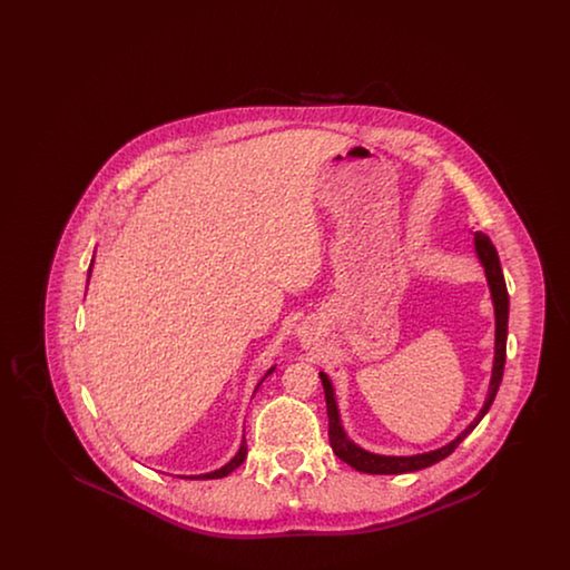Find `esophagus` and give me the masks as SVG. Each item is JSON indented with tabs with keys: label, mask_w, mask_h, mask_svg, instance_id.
Masks as SVG:
<instances>
[{
	"label": "esophagus",
	"mask_w": 570,
	"mask_h": 570,
	"mask_svg": "<svg viewBox=\"0 0 570 570\" xmlns=\"http://www.w3.org/2000/svg\"><path fill=\"white\" fill-rule=\"evenodd\" d=\"M301 340H303V344L309 346V344L314 342V333H312V331H303V333H301Z\"/></svg>",
	"instance_id": "esophagus-1"
}]
</instances>
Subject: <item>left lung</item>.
Returning <instances> with one entry per match:
<instances>
[{"mask_svg":"<svg viewBox=\"0 0 570 570\" xmlns=\"http://www.w3.org/2000/svg\"><path fill=\"white\" fill-rule=\"evenodd\" d=\"M474 252L479 263L485 269L488 277L489 293H491V303H493V314H495V353H493V370H491V380H489L488 397L485 404L481 407V412L476 414V419L461 432L455 440H451L449 444L428 451V453H419V455H379V453H370L365 449H361L358 444H354L353 440L346 435L342 428V419H340V410L335 402V391L333 384L326 376L325 372H321L323 380V389H325L326 414H328V442L333 453L342 461H346L348 465H353L354 470L365 472V474H404V472H416L423 468H430L440 460L449 458L465 435L470 434L481 419L488 414L489 407L495 400V393L500 389L502 374H504V361H507V331H509V293H507V282L502 275L500 267V258L493 244L489 242L485 233H474Z\"/></svg>","mask_w":570,"mask_h":570,"instance_id":"8db88e82","label":"left lung"}]
</instances>
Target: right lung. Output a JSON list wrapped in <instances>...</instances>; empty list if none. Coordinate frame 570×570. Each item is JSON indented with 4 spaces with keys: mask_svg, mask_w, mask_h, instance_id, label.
Masks as SVG:
<instances>
[{
    "mask_svg": "<svg viewBox=\"0 0 570 570\" xmlns=\"http://www.w3.org/2000/svg\"><path fill=\"white\" fill-rule=\"evenodd\" d=\"M91 267H94V261H91V265H89V273H91ZM273 370H275V365H273L272 370L263 376V380L267 379L269 374H273ZM263 380L256 384V389H254V393L258 391V386L263 384ZM245 455H247V444H245V435L244 440H242V446H239V451L235 453V458L228 461V463H224L222 468H217L214 472H207V474H194V476H181V479H203V481H207V479H222V476H226V474H230L235 468H239L242 463H244Z\"/></svg>",
    "mask_w": 570,
    "mask_h": 570,
    "instance_id": "right-lung-1",
    "label": "right lung"
}]
</instances>
